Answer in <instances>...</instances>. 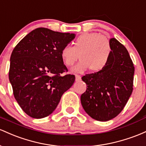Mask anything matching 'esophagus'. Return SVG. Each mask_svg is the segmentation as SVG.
I'll list each match as a JSON object with an SVG mask.
<instances>
[{
    "mask_svg": "<svg viewBox=\"0 0 146 146\" xmlns=\"http://www.w3.org/2000/svg\"><path fill=\"white\" fill-rule=\"evenodd\" d=\"M75 77H76V81H81V76H80V75L76 74V75H75Z\"/></svg>",
    "mask_w": 146,
    "mask_h": 146,
    "instance_id": "obj_1",
    "label": "esophagus"
}]
</instances>
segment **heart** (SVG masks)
<instances>
[{"label":"heart","instance_id":"1","mask_svg":"<svg viewBox=\"0 0 146 146\" xmlns=\"http://www.w3.org/2000/svg\"><path fill=\"white\" fill-rule=\"evenodd\" d=\"M110 54V41L97 32L81 34L73 42V47L65 45L60 51L61 59L67 67L73 65L80 57L81 60L73 68V71L80 73L89 69L94 72L102 71L108 65Z\"/></svg>","mask_w":146,"mask_h":146}]
</instances>
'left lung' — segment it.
Masks as SVG:
<instances>
[{
	"label": "left lung",
	"instance_id": "obj_1",
	"mask_svg": "<svg viewBox=\"0 0 146 146\" xmlns=\"http://www.w3.org/2000/svg\"><path fill=\"white\" fill-rule=\"evenodd\" d=\"M110 43L111 54L107 67L82 77L88 88L81 96L82 106L90 117L99 121L117 117L133 90L135 67L128 52L114 38Z\"/></svg>",
	"mask_w": 146,
	"mask_h": 146
}]
</instances>
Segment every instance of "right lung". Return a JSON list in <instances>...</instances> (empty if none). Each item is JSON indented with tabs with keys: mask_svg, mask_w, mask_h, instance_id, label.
<instances>
[{
	"mask_svg": "<svg viewBox=\"0 0 146 146\" xmlns=\"http://www.w3.org/2000/svg\"><path fill=\"white\" fill-rule=\"evenodd\" d=\"M74 38V34L40 27L26 35L13 50L9 79L14 98L29 117L41 119L51 114L73 85L74 75H60L68 72L60 51Z\"/></svg>",
	"mask_w": 146,
	"mask_h": 146,
	"instance_id": "right-lung-1",
	"label": "right lung"
}]
</instances>
